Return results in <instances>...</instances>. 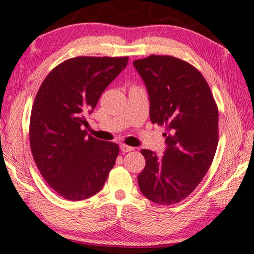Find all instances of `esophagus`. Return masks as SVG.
Masks as SVG:
<instances>
[{
  "label": "esophagus",
  "instance_id": "obj_1",
  "mask_svg": "<svg viewBox=\"0 0 254 254\" xmlns=\"http://www.w3.org/2000/svg\"><path fill=\"white\" fill-rule=\"evenodd\" d=\"M120 149H121L122 152H130V151H132V150H134V148L128 147V145H127V144H121L120 145Z\"/></svg>",
  "mask_w": 254,
  "mask_h": 254
}]
</instances>
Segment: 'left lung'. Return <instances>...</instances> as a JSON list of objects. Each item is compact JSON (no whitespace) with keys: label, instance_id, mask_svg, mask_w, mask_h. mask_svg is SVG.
I'll return each instance as SVG.
<instances>
[{"label":"left lung","instance_id":"obj_1","mask_svg":"<svg viewBox=\"0 0 254 254\" xmlns=\"http://www.w3.org/2000/svg\"><path fill=\"white\" fill-rule=\"evenodd\" d=\"M133 66L147 87L150 120L165 124L166 150L143 149L137 184L149 200L173 205L186 198L207 173L218 143V110L203 75L171 56H149Z\"/></svg>","mask_w":254,"mask_h":254}]
</instances>
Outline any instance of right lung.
<instances>
[{
  "instance_id": "obj_1",
  "label": "right lung",
  "mask_w": 254,
  "mask_h": 254,
  "mask_svg": "<svg viewBox=\"0 0 254 254\" xmlns=\"http://www.w3.org/2000/svg\"><path fill=\"white\" fill-rule=\"evenodd\" d=\"M128 57H76L58 65L41 84L30 118V147L42 177L68 200L101 190L119 145L87 135L85 115L127 67Z\"/></svg>"
}]
</instances>
